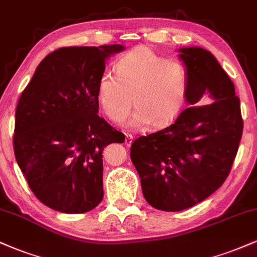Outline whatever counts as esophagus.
Listing matches in <instances>:
<instances>
[{
    "instance_id": "obj_1",
    "label": "esophagus",
    "mask_w": 257,
    "mask_h": 257,
    "mask_svg": "<svg viewBox=\"0 0 257 257\" xmlns=\"http://www.w3.org/2000/svg\"><path fill=\"white\" fill-rule=\"evenodd\" d=\"M133 139H134V137H133L132 134H129V133H125V140H124V144L126 145V146H131L132 142H133Z\"/></svg>"
}]
</instances>
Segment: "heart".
<instances>
[{"instance_id": "b5f03b06", "label": "heart", "mask_w": 257, "mask_h": 257, "mask_svg": "<svg viewBox=\"0 0 257 257\" xmlns=\"http://www.w3.org/2000/svg\"><path fill=\"white\" fill-rule=\"evenodd\" d=\"M189 78L177 61L160 56L147 48H138L117 61L116 74L105 72L98 81L99 103L106 116L123 123L137 107L131 125L152 123L165 126L177 118L185 101Z\"/></svg>"}]
</instances>
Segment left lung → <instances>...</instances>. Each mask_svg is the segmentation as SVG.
I'll use <instances>...</instances> for the list:
<instances>
[{
	"instance_id": "8db88e82",
	"label": "left lung",
	"mask_w": 257,
	"mask_h": 257,
	"mask_svg": "<svg viewBox=\"0 0 257 257\" xmlns=\"http://www.w3.org/2000/svg\"><path fill=\"white\" fill-rule=\"evenodd\" d=\"M181 54L189 106L171 125L138 138L131 147L145 199L166 212L193 207L220 188L243 133L239 98L215 57L202 48L181 49Z\"/></svg>"
}]
</instances>
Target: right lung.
<instances>
[{
	"label": "right lung",
	"mask_w": 257,
	"mask_h": 257,
	"mask_svg": "<svg viewBox=\"0 0 257 257\" xmlns=\"http://www.w3.org/2000/svg\"><path fill=\"white\" fill-rule=\"evenodd\" d=\"M122 45L68 46L37 67L15 110L18 165L37 199L63 213L103 200V150L125 137L98 115V81Z\"/></svg>",
	"instance_id": "obj_1"
}]
</instances>
